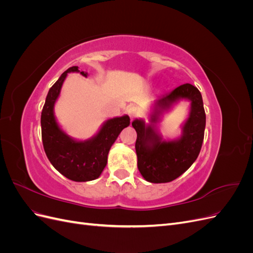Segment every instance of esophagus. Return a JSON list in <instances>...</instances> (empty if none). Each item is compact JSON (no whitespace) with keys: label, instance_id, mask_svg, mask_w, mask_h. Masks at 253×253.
Returning a JSON list of instances; mask_svg holds the SVG:
<instances>
[{"label":"esophagus","instance_id":"obj_1","mask_svg":"<svg viewBox=\"0 0 253 253\" xmlns=\"http://www.w3.org/2000/svg\"><path fill=\"white\" fill-rule=\"evenodd\" d=\"M126 113L131 119H134L135 117L138 116V110H137V108H135V106H129Z\"/></svg>","mask_w":253,"mask_h":253}]
</instances>
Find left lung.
Instances as JSON below:
<instances>
[{
  "mask_svg": "<svg viewBox=\"0 0 253 253\" xmlns=\"http://www.w3.org/2000/svg\"><path fill=\"white\" fill-rule=\"evenodd\" d=\"M180 100L190 102L188 118L181 126L182 134L174 140H164L156 126L163 115ZM137 166L142 177L153 183L169 182L185 173L200 154L206 127V114L201 91L192 84H182L170 94L152 102L149 124L134 119Z\"/></svg>",
  "mask_w": 253,
  "mask_h": 253,
  "instance_id": "1",
  "label": "left lung"
}]
</instances>
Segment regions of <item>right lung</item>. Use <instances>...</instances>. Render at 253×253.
<instances>
[{"label": "right lung", "mask_w": 253, "mask_h": 253, "mask_svg": "<svg viewBox=\"0 0 253 253\" xmlns=\"http://www.w3.org/2000/svg\"><path fill=\"white\" fill-rule=\"evenodd\" d=\"M70 73H80L78 66L70 67L49 88L41 114L42 141L44 151L55 169L74 181H89L98 178L108 164V155L113 143L122 129L129 126V117L124 115L105 120L98 132L85 140L73 138L58 124L55 104L63 82Z\"/></svg>", "instance_id": "1"}]
</instances>
